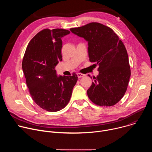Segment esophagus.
Masks as SVG:
<instances>
[{
    "label": "esophagus",
    "instance_id": "obj_1",
    "mask_svg": "<svg viewBox=\"0 0 152 152\" xmlns=\"http://www.w3.org/2000/svg\"><path fill=\"white\" fill-rule=\"evenodd\" d=\"M77 77H78L79 78L82 77H84V76H85V75L82 74V73H77Z\"/></svg>",
    "mask_w": 152,
    "mask_h": 152
}]
</instances>
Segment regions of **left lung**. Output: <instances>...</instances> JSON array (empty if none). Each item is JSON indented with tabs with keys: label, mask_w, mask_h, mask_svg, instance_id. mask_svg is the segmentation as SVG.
<instances>
[{
	"label": "left lung",
	"mask_w": 152,
	"mask_h": 152,
	"mask_svg": "<svg viewBox=\"0 0 152 152\" xmlns=\"http://www.w3.org/2000/svg\"><path fill=\"white\" fill-rule=\"evenodd\" d=\"M70 30L88 41L90 61L99 66V74L93 78L94 81L87 90L89 99L101 106L115 104L124 96L131 76L128 55L123 42L111 28L99 23Z\"/></svg>",
	"instance_id": "left-lung-1"
}]
</instances>
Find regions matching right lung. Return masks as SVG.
<instances>
[{"label": "right lung", "mask_w": 152, "mask_h": 152, "mask_svg": "<svg viewBox=\"0 0 152 152\" xmlns=\"http://www.w3.org/2000/svg\"><path fill=\"white\" fill-rule=\"evenodd\" d=\"M70 32L45 29L30 41L22 61L26 84L33 100L49 112L60 111L70 100L77 76L56 75L55 68L62 61L61 38Z\"/></svg>", "instance_id": "add662e5"}]
</instances>
